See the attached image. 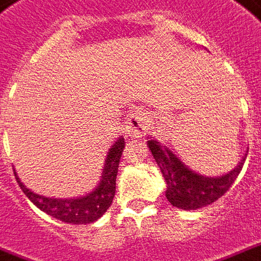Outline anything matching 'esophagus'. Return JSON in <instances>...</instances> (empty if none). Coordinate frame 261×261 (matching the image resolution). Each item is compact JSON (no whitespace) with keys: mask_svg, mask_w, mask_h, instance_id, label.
I'll return each mask as SVG.
<instances>
[{"mask_svg":"<svg viewBox=\"0 0 261 261\" xmlns=\"http://www.w3.org/2000/svg\"><path fill=\"white\" fill-rule=\"evenodd\" d=\"M149 128L147 123V114L143 110H136L129 114V117L125 121L123 125V132L126 133V136L132 138H139L144 135V132Z\"/></svg>","mask_w":261,"mask_h":261,"instance_id":"esophagus-1","label":"esophagus"}]
</instances>
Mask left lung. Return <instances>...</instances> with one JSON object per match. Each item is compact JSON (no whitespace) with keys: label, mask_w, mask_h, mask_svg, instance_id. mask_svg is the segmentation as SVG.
<instances>
[{"label":"left lung","mask_w":261,"mask_h":261,"mask_svg":"<svg viewBox=\"0 0 261 261\" xmlns=\"http://www.w3.org/2000/svg\"><path fill=\"white\" fill-rule=\"evenodd\" d=\"M149 147L167 182V199L172 206L184 210L206 207L225 195L242 171L246 159L243 157L237 168L227 175L208 178L189 170L172 151L161 146L157 140H149Z\"/></svg>","instance_id":"obj_1"}]
</instances>
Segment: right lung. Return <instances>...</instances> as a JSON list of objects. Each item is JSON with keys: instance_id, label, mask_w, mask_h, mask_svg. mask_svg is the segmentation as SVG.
<instances>
[{"instance_id": "obj_1", "label": "right lung", "mask_w": 261, "mask_h": 261, "mask_svg": "<svg viewBox=\"0 0 261 261\" xmlns=\"http://www.w3.org/2000/svg\"><path fill=\"white\" fill-rule=\"evenodd\" d=\"M125 149V140L119 138L110 150L106 161V168L102 172V179L100 185L87 196L81 199H51L39 196L29 191L16 176L20 189L30 199V201L50 214L57 220L68 222V224H90L98 220L112 204L115 196V180H117L118 167ZM16 175V172H15Z\"/></svg>"}]
</instances>
